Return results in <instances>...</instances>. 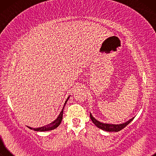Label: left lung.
<instances>
[{"label":"left lung","instance_id":"obj_1","mask_svg":"<svg viewBox=\"0 0 156 156\" xmlns=\"http://www.w3.org/2000/svg\"><path fill=\"white\" fill-rule=\"evenodd\" d=\"M90 118L91 120L92 121V122L94 123L95 126H97L98 128L101 129L104 131H115V132H118L119 131H121V129H123V128H125L126 126L129 124L130 122H131V121L133 120L134 118H132L131 119H130L129 121H128L127 122H126L124 123H122V124H119V125H114V124H108V123H103L99 122L96 120V119L94 118V117L91 116V114H90Z\"/></svg>","mask_w":156,"mask_h":156}]
</instances>
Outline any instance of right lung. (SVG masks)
<instances>
[{
	"label": "right lung",
	"instance_id": "1",
	"mask_svg": "<svg viewBox=\"0 0 156 156\" xmlns=\"http://www.w3.org/2000/svg\"><path fill=\"white\" fill-rule=\"evenodd\" d=\"M68 99H69V97L67 98V101H65V105H64V107H65V106L66 103H67ZM62 115H63V109L60 112V114H59V116L57 117V119L55 121H53L52 123H50V124L45 126L37 128V129H32V128H30V127H29V129H33V130H35V131H50V130H53V129H56V128L57 126H59V125L61 123V121H62Z\"/></svg>",
	"mask_w": 156,
	"mask_h": 156
}]
</instances>
